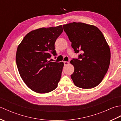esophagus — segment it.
<instances>
[{
  "instance_id": "obj_1",
  "label": "esophagus",
  "mask_w": 121,
  "mask_h": 121,
  "mask_svg": "<svg viewBox=\"0 0 121 121\" xmlns=\"http://www.w3.org/2000/svg\"><path fill=\"white\" fill-rule=\"evenodd\" d=\"M64 65H65V66L66 65H69V62H68V61H64Z\"/></svg>"
}]
</instances>
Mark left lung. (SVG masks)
Returning a JSON list of instances; mask_svg holds the SVG:
<instances>
[{
  "mask_svg": "<svg viewBox=\"0 0 121 121\" xmlns=\"http://www.w3.org/2000/svg\"><path fill=\"white\" fill-rule=\"evenodd\" d=\"M75 53H82L79 59L70 63L74 67L71 75L74 85L84 89L96 87L101 83L109 67L111 52L100 30L92 25L73 22L63 25Z\"/></svg>",
  "mask_w": 121,
  "mask_h": 121,
  "instance_id": "obj_1",
  "label": "left lung"
}]
</instances>
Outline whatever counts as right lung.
<instances>
[{
	"mask_svg": "<svg viewBox=\"0 0 121 121\" xmlns=\"http://www.w3.org/2000/svg\"><path fill=\"white\" fill-rule=\"evenodd\" d=\"M62 32V25L33 30L18 46V71L22 80L33 91L46 94L57 87L64 63L48 60L51 53L56 55L55 43Z\"/></svg>",
	"mask_w": 121,
	"mask_h": 121,
	"instance_id": "right-lung-1",
	"label": "right lung"
}]
</instances>
